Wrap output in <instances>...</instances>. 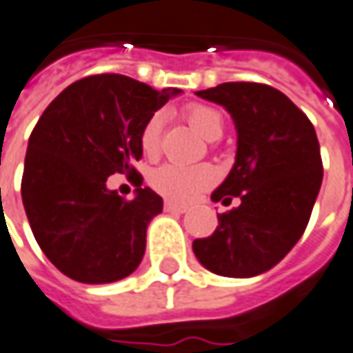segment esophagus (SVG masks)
Returning a JSON list of instances; mask_svg holds the SVG:
<instances>
[{
  "label": "esophagus",
  "instance_id": "esophagus-1",
  "mask_svg": "<svg viewBox=\"0 0 353 353\" xmlns=\"http://www.w3.org/2000/svg\"><path fill=\"white\" fill-rule=\"evenodd\" d=\"M165 212H169V214H186L188 208L186 205L174 204V202H165Z\"/></svg>",
  "mask_w": 353,
  "mask_h": 353
}]
</instances>
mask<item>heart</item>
Instances as JSON below:
<instances>
[{"mask_svg": "<svg viewBox=\"0 0 353 353\" xmlns=\"http://www.w3.org/2000/svg\"><path fill=\"white\" fill-rule=\"evenodd\" d=\"M186 118L190 126L202 136V138L214 141L223 132V116L214 106L194 105L186 108ZM161 128H163V114L155 112L149 116V120L141 130V149L148 155H155L159 149ZM217 179V172L210 165H176V163H165L151 172L149 182L155 192L165 196L167 200L188 204L196 200L202 192H205Z\"/></svg>", "mask_w": 353, "mask_h": 353, "instance_id": "heart-1", "label": "heart"}]
</instances>
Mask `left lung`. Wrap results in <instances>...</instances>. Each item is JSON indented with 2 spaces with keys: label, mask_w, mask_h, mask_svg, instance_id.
Returning <instances> with one entry per match:
<instances>
[{
  "label": "left lung",
  "mask_w": 353,
  "mask_h": 353,
  "mask_svg": "<svg viewBox=\"0 0 353 353\" xmlns=\"http://www.w3.org/2000/svg\"><path fill=\"white\" fill-rule=\"evenodd\" d=\"M198 97L223 106L237 130V153L214 202L239 208L217 215L214 235L196 239L200 264L225 278L274 268L301 239L323 184L321 148L309 118L262 83H221Z\"/></svg>",
  "instance_id": "8db88e82"
}]
</instances>
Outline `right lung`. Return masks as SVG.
<instances>
[{
    "label": "right lung",
    "mask_w": 353,
    "mask_h": 353,
    "mask_svg": "<svg viewBox=\"0 0 353 353\" xmlns=\"http://www.w3.org/2000/svg\"><path fill=\"white\" fill-rule=\"evenodd\" d=\"M179 93L126 75H91L42 112L28 139L21 196L39 247L68 278L112 283L139 266L163 198L134 174L139 188L126 202L106 179L136 172L143 124Z\"/></svg>",
    "instance_id": "obj_1"
}]
</instances>
